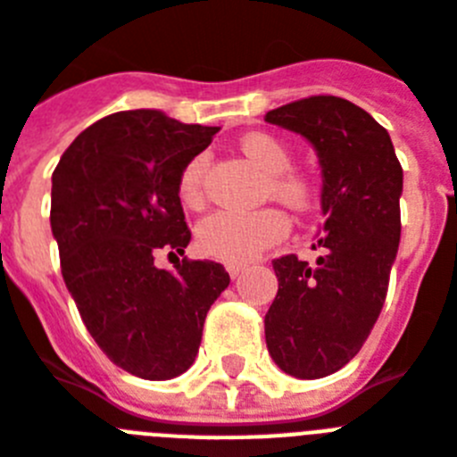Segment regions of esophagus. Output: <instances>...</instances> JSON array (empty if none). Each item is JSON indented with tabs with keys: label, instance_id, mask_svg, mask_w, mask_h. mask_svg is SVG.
<instances>
[{
	"label": "esophagus",
	"instance_id": "obj_1",
	"mask_svg": "<svg viewBox=\"0 0 457 457\" xmlns=\"http://www.w3.org/2000/svg\"><path fill=\"white\" fill-rule=\"evenodd\" d=\"M241 271H244V267H241V264H228V274L232 276V278H239Z\"/></svg>",
	"mask_w": 457,
	"mask_h": 457
}]
</instances>
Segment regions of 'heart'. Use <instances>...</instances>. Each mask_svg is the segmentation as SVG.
Instances as JSON below:
<instances>
[{
	"label": "heart",
	"instance_id": "1",
	"mask_svg": "<svg viewBox=\"0 0 457 457\" xmlns=\"http://www.w3.org/2000/svg\"><path fill=\"white\" fill-rule=\"evenodd\" d=\"M239 148L258 170L270 174L267 195H274L287 209L306 213L318 204L320 190L312 176L290 171L293 153L283 141L271 134L253 132L239 141ZM202 171L204 157H195L186 164L179 179V195L186 204H197L202 197ZM290 222L278 209H262L255 213H211L197 228L199 251L228 264H246L255 260L264 248L286 239Z\"/></svg>",
	"mask_w": 457,
	"mask_h": 457
}]
</instances>
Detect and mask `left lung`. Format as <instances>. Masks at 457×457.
<instances>
[{
  "instance_id": "8db88e82",
  "label": "left lung",
  "mask_w": 457,
  "mask_h": 457,
  "mask_svg": "<svg viewBox=\"0 0 457 457\" xmlns=\"http://www.w3.org/2000/svg\"><path fill=\"white\" fill-rule=\"evenodd\" d=\"M264 120L302 134L323 171L325 255L274 260L278 293L264 316L274 362L295 378H323L351 362L377 323L400 246L402 164L365 109L316 95Z\"/></svg>"
}]
</instances>
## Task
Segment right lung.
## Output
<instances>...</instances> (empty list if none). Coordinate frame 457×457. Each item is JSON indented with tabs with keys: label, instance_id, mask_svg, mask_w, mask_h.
<instances>
[{
	"label": "right lung",
	"instance_id": "obj_1",
	"mask_svg": "<svg viewBox=\"0 0 457 457\" xmlns=\"http://www.w3.org/2000/svg\"><path fill=\"white\" fill-rule=\"evenodd\" d=\"M218 128L186 125L162 111H118L71 141L53 171L51 228L69 293L113 365L148 381L187 370L204 318L229 286L225 267L179 260L190 229L179 197L186 164Z\"/></svg>",
	"mask_w": 457,
	"mask_h": 457
}]
</instances>
